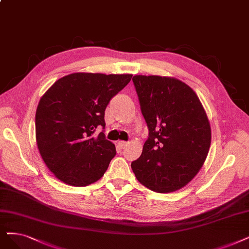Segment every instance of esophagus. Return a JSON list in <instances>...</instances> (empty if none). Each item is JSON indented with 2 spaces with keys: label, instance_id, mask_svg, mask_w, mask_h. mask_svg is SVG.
I'll return each mask as SVG.
<instances>
[{
  "label": "esophagus",
  "instance_id": "esophagus-1",
  "mask_svg": "<svg viewBox=\"0 0 249 249\" xmlns=\"http://www.w3.org/2000/svg\"><path fill=\"white\" fill-rule=\"evenodd\" d=\"M117 145H118V147L121 148V149H124V148L127 145V143L124 142V141H119V142L117 143Z\"/></svg>",
  "mask_w": 249,
  "mask_h": 249
}]
</instances>
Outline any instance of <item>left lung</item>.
<instances>
[{
	"label": "left lung",
	"mask_w": 249,
	"mask_h": 249,
	"mask_svg": "<svg viewBox=\"0 0 249 249\" xmlns=\"http://www.w3.org/2000/svg\"><path fill=\"white\" fill-rule=\"evenodd\" d=\"M133 82L149 136L132 170L152 191H177L199 172L210 150L204 108L192 89L177 78L135 75Z\"/></svg>",
	"instance_id": "left-lung-1"
}]
</instances>
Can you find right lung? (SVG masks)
I'll return each mask as SVG.
<instances>
[{
  "mask_svg": "<svg viewBox=\"0 0 249 249\" xmlns=\"http://www.w3.org/2000/svg\"><path fill=\"white\" fill-rule=\"evenodd\" d=\"M132 74L76 72L58 79L36 112L38 151L48 168L67 185L84 187L100 180L115 156L106 140L105 109L130 83Z\"/></svg>",
  "mask_w": 249,
  "mask_h": 249,
  "instance_id": "add662e5",
  "label": "right lung"
}]
</instances>
